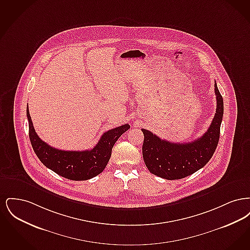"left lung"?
Returning a JSON list of instances; mask_svg holds the SVG:
<instances>
[{"label": "left lung", "mask_w": 250, "mask_h": 250, "mask_svg": "<svg viewBox=\"0 0 250 250\" xmlns=\"http://www.w3.org/2000/svg\"><path fill=\"white\" fill-rule=\"evenodd\" d=\"M214 93L216 109L214 119L201 138L191 143H170L161 140L151 131L142 129L143 160L151 173L167 180H177L193 174L209 162L219 141L224 112L223 98L216 83Z\"/></svg>", "instance_id": "obj_1"}]
</instances>
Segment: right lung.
<instances>
[{"instance_id":"add662e5","label":"right lung","mask_w":250,"mask_h":250,"mask_svg":"<svg viewBox=\"0 0 250 250\" xmlns=\"http://www.w3.org/2000/svg\"><path fill=\"white\" fill-rule=\"evenodd\" d=\"M27 118L29 138L39 160L60 176L74 181L88 180L101 173L110 158L113 145L125 131L130 128V125L125 124L105 132L91 150L63 151L51 147L38 137L28 107Z\"/></svg>"}]
</instances>
